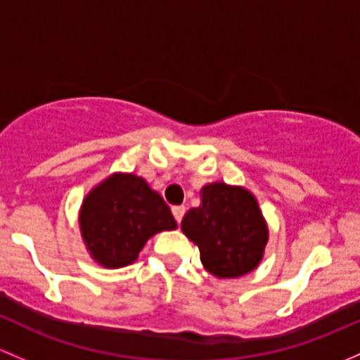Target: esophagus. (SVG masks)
<instances>
[{"mask_svg":"<svg viewBox=\"0 0 360 360\" xmlns=\"http://www.w3.org/2000/svg\"><path fill=\"white\" fill-rule=\"evenodd\" d=\"M172 211H173V217H175V220L180 224L181 218H184V214H185V206H175Z\"/></svg>","mask_w":360,"mask_h":360,"instance_id":"obj_1","label":"esophagus"}]
</instances>
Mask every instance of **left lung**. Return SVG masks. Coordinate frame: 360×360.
Listing matches in <instances>:
<instances>
[{
    "instance_id": "8db88e82",
    "label": "left lung",
    "mask_w": 360,
    "mask_h": 360,
    "mask_svg": "<svg viewBox=\"0 0 360 360\" xmlns=\"http://www.w3.org/2000/svg\"><path fill=\"white\" fill-rule=\"evenodd\" d=\"M181 232L198 244L202 266L218 279L253 272L269 240L257 198L248 188L225 181L201 188V205L185 213Z\"/></svg>"
}]
</instances>
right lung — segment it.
<instances>
[{"label":"right lung","instance_id":"right-lung-1","mask_svg":"<svg viewBox=\"0 0 360 360\" xmlns=\"http://www.w3.org/2000/svg\"><path fill=\"white\" fill-rule=\"evenodd\" d=\"M175 229L161 194L135 173L109 175L88 192L79 207L84 246L105 269L131 265L150 237Z\"/></svg>","mask_w":360,"mask_h":360}]
</instances>
